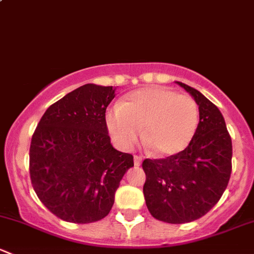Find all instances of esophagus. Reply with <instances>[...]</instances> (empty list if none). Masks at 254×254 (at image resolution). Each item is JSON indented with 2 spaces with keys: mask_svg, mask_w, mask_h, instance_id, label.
<instances>
[{
  "mask_svg": "<svg viewBox=\"0 0 254 254\" xmlns=\"http://www.w3.org/2000/svg\"><path fill=\"white\" fill-rule=\"evenodd\" d=\"M141 162H142L141 156H134V165L136 166V167H139V166L141 165Z\"/></svg>",
  "mask_w": 254,
  "mask_h": 254,
  "instance_id": "obj_1",
  "label": "esophagus"
}]
</instances>
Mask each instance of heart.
<instances>
[{
	"label": "heart",
	"instance_id": "obj_1",
	"mask_svg": "<svg viewBox=\"0 0 254 254\" xmlns=\"http://www.w3.org/2000/svg\"><path fill=\"white\" fill-rule=\"evenodd\" d=\"M106 124L115 145L129 151L141 135L156 156L170 157L190 143L199 125V109L191 97L165 87H146L127 93L109 109Z\"/></svg>",
	"mask_w": 254,
	"mask_h": 254
}]
</instances>
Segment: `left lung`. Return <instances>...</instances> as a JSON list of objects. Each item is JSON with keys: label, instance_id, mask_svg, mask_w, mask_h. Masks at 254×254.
<instances>
[{"label": "left lung", "instance_id": "obj_1", "mask_svg": "<svg viewBox=\"0 0 254 254\" xmlns=\"http://www.w3.org/2000/svg\"><path fill=\"white\" fill-rule=\"evenodd\" d=\"M199 107L190 143L165 160H145L143 195L155 219L168 224L198 220L215 206L231 176L232 142L221 112L204 94L177 81Z\"/></svg>", "mask_w": 254, "mask_h": 254}]
</instances>
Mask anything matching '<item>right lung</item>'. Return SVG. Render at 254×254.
Listing matches in <instances>:
<instances>
[{
  "instance_id": "1",
  "label": "right lung",
  "mask_w": 254,
  "mask_h": 254,
  "mask_svg": "<svg viewBox=\"0 0 254 254\" xmlns=\"http://www.w3.org/2000/svg\"><path fill=\"white\" fill-rule=\"evenodd\" d=\"M113 86L87 83L50 106L30 142L29 172L43 204L64 221L89 224L106 217L130 153L115 150L106 124Z\"/></svg>"
}]
</instances>
